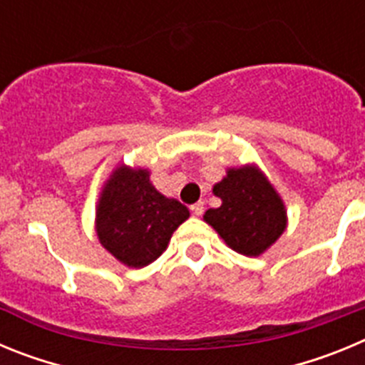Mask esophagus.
<instances>
[{
	"label": "esophagus",
	"mask_w": 365,
	"mask_h": 365,
	"mask_svg": "<svg viewBox=\"0 0 365 365\" xmlns=\"http://www.w3.org/2000/svg\"><path fill=\"white\" fill-rule=\"evenodd\" d=\"M190 210H192L193 215H197L199 217V215H202V212H205V202H195V205L190 206Z\"/></svg>",
	"instance_id": "1"
}]
</instances>
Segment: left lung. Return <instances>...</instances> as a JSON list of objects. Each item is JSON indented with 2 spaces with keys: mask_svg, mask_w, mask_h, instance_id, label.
I'll list each match as a JSON object with an SVG mask.
<instances>
[{
  "mask_svg": "<svg viewBox=\"0 0 365 365\" xmlns=\"http://www.w3.org/2000/svg\"><path fill=\"white\" fill-rule=\"evenodd\" d=\"M214 195L221 206L206 210L205 221L235 252L259 256L285 230V205L256 166L230 168Z\"/></svg>",
  "mask_w": 365,
  "mask_h": 365,
  "instance_id": "8db88e82",
  "label": "left lung"
}]
</instances>
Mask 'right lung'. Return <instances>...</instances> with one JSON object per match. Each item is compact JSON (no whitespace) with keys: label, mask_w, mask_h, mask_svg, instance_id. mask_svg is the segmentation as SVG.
<instances>
[{"label":"right lung","mask_w":365,"mask_h":365,"mask_svg":"<svg viewBox=\"0 0 365 365\" xmlns=\"http://www.w3.org/2000/svg\"><path fill=\"white\" fill-rule=\"evenodd\" d=\"M188 217L185 205L157 192L148 170L118 166L100 192L96 235L120 263L140 269L166 250L173 232Z\"/></svg>","instance_id":"add662e5"}]
</instances>
